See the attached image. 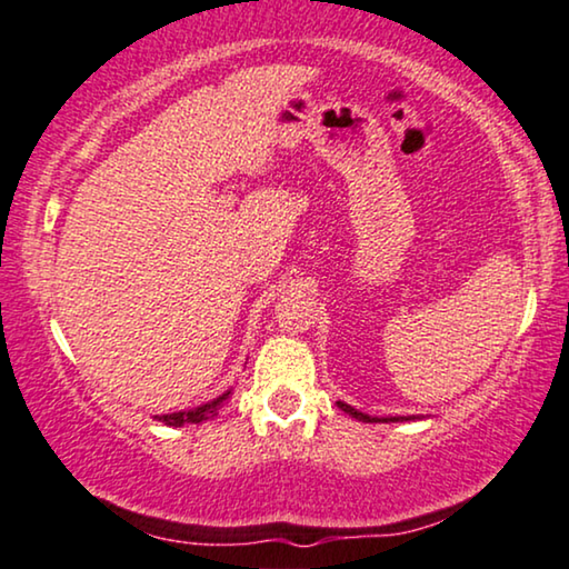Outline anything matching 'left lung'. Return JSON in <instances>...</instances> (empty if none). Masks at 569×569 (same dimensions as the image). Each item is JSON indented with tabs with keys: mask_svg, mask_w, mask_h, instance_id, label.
I'll list each match as a JSON object with an SVG mask.
<instances>
[{
	"mask_svg": "<svg viewBox=\"0 0 569 569\" xmlns=\"http://www.w3.org/2000/svg\"><path fill=\"white\" fill-rule=\"evenodd\" d=\"M338 408L340 411H346L348 416H351V419H356V421H367V423H390V421H408V419H416V416H369V413H361V411H356L353 406H348V403H343V400H338Z\"/></svg>",
	"mask_w": 569,
	"mask_h": 569,
	"instance_id": "8db88e82",
	"label": "left lung"
}]
</instances>
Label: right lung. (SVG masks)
<instances>
[{"label": "right lung", "mask_w": 569, "mask_h": 569, "mask_svg": "<svg viewBox=\"0 0 569 569\" xmlns=\"http://www.w3.org/2000/svg\"><path fill=\"white\" fill-rule=\"evenodd\" d=\"M229 398H231V390H226L223 396L213 398V400H210V403H202V406H197V408H189V411L163 413V416H156V419L163 421L166 427H184V423H200V421L216 419L218 408H221Z\"/></svg>", "instance_id": "add662e5"}]
</instances>
